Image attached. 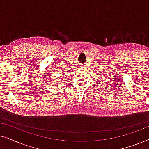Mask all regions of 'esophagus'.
I'll return each mask as SVG.
<instances>
[{"instance_id": "34e87169", "label": "esophagus", "mask_w": 149, "mask_h": 149, "mask_svg": "<svg viewBox=\"0 0 149 149\" xmlns=\"http://www.w3.org/2000/svg\"><path fill=\"white\" fill-rule=\"evenodd\" d=\"M85 68H86V66H85V65H81V70H84V69H85Z\"/></svg>"}]
</instances>
